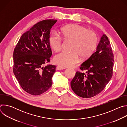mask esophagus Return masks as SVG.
<instances>
[{"mask_svg":"<svg viewBox=\"0 0 127 127\" xmlns=\"http://www.w3.org/2000/svg\"><path fill=\"white\" fill-rule=\"evenodd\" d=\"M66 69L65 67L61 66H60V65H58L57 66V69L58 70H63V69Z\"/></svg>","mask_w":127,"mask_h":127,"instance_id":"1","label":"esophagus"}]
</instances>
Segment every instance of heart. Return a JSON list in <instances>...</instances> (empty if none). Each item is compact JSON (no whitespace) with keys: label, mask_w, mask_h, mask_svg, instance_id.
Returning <instances> with one entry per match:
<instances>
[{"label":"heart","mask_w":127,"mask_h":127,"mask_svg":"<svg viewBox=\"0 0 127 127\" xmlns=\"http://www.w3.org/2000/svg\"><path fill=\"white\" fill-rule=\"evenodd\" d=\"M60 34L66 40H72L71 52L63 51L55 56L54 62L64 67H72L81 59L88 58L95 50L97 44V37L95 32L81 26L72 24L61 28ZM49 44L55 52L62 47V40L56 32L52 33L49 37Z\"/></svg>","instance_id":"obj_1"}]
</instances>
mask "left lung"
I'll list each match as a JSON object with an SVG mask.
<instances>
[{
    "instance_id": "obj_1",
    "label": "left lung",
    "mask_w": 127,
    "mask_h": 127,
    "mask_svg": "<svg viewBox=\"0 0 127 127\" xmlns=\"http://www.w3.org/2000/svg\"><path fill=\"white\" fill-rule=\"evenodd\" d=\"M110 41L103 34L96 51L82 63L70 84L72 90L83 98L92 97L103 90L113 76L114 55Z\"/></svg>"
}]
</instances>
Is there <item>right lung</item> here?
Masks as SVG:
<instances>
[{
    "mask_svg": "<svg viewBox=\"0 0 127 127\" xmlns=\"http://www.w3.org/2000/svg\"><path fill=\"white\" fill-rule=\"evenodd\" d=\"M55 20L38 22L21 36L13 52V73L27 93L38 95L46 92L52 84L55 65L50 62L52 51L49 37Z\"/></svg>",
    "mask_w": 127,
    "mask_h": 127,
    "instance_id": "obj_1",
    "label": "right lung"
}]
</instances>
